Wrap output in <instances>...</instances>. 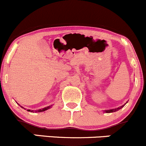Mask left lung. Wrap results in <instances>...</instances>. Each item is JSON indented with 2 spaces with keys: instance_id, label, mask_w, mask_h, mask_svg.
I'll return each instance as SVG.
<instances>
[{
  "instance_id": "1",
  "label": "left lung",
  "mask_w": 146,
  "mask_h": 146,
  "mask_svg": "<svg viewBox=\"0 0 146 146\" xmlns=\"http://www.w3.org/2000/svg\"><path fill=\"white\" fill-rule=\"evenodd\" d=\"M128 102H126V103H127ZM126 103H125L124 104H123V105L122 106H120V107H117V108H114V109H111V110H104V112H105V113H112V112H115V111H118V110H121V109L122 108V107H123L125 106V104H126Z\"/></svg>"
}]
</instances>
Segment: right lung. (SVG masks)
<instances>
[{
  "instance_id": "right-lung-1",
  "label": "right lung",
  "mask_w": 146,
  "mask_h": 146,
  "mask_svg": "<svg viewBox=\"0 0 146 146\" xmlns=\"http://www.w3.org/2000/svg\"><path fill=\"white\" fill-rule=\"evenodd\" d=\"M19 105H20V104H19ZM20 107H22V106H20ZM52 107V105H51V106H48V107H44V108H42V109H39V110H27V111H30V112H42V111H46V110H48V109H50L51 108V107ZM23 109H25V108H24V107H23Z\"/></svg>"
}]
</instances>
